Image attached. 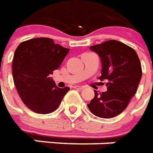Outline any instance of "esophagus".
Wrapping results in <instances>:
<instances>
[{"label":"esophagus","instance_id":"esophagus-1","mask_svg":"<svg viewBox=\"0 0 153 153\" xmlns=\"http://www.w3.org/2000/svg\"><path fill=\"white\" fill-rule=\"evenodd\" d=\"M74 88L79 89V90H82V89L84 88V86H79V85H76V86H74Z\"/></svg>","mask_w":153,"mask_h":153}]
</instances>
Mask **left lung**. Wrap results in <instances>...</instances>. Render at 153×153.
Returning <instances> with one entry per match:
<instances>
[{"label":"left lung","instance_id":"1","mask_svg":"<svg viewBox=\"0 0 153 153\" xmlns=\"http://www.w3.org/2000/svg\"><path fill=\"white\" fill-rule=\"evenodd\" d=\"M101 58L102 72L99 79L107 80V91H95L88 104L97 117L111 118L120 114L135 95L142 76L140 60L136 51L117 40H109L90 46Z\"/></svg>","mask_w":153,"mask_h":153}]
</instances>
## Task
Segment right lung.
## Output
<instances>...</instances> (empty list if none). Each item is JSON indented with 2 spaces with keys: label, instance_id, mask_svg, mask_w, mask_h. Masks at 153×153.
Wrapping results in <instances>:
<instances>
[{
  "label": "right lung",
  "instance_id": "add662e5",
  "mask_svg": "<svg viewBox=\"0 0 153 153\" xmlns=\"http://www.w3.org/2000/svg\"><path fill=\"white\" fill-rule=\"evenodd\" d=\"M69 49L48 38H36L19 44L13 60V76L19 97L38 114L53 112L69 88H60L51 77L60 67Z\"/></svg>",
  "mask_w": 153,
  "mask_h": 153
}]
</instances>
